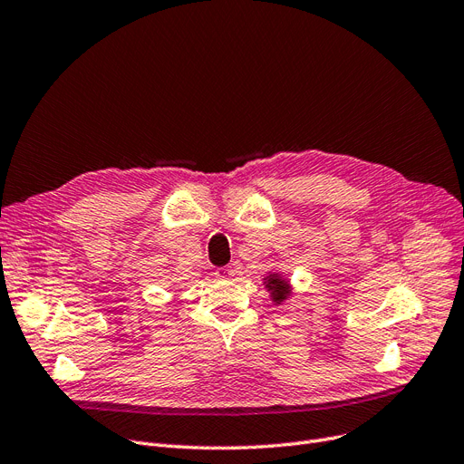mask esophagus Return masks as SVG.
<instances>
[{"mask_svg":"<svg viewBox=\"0 0 464 464\" xmlns=\"http://www.w3.org/2000/svg\"><path fill=\"white\" fill-rule=\"evenodd\" d=\"M215 276H217V279L228 281V279L234 277V270H232V268H218V270L215 272Z\"/></svg>","mask_w":464,"mask_h":464,"instance_id":"obj_1","label":"esophagus"}]
</instances>
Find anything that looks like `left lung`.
Masks as SVG:
<instances>
[{
    "instance_id": "obj_1",
    "label": "left lung",
    "mask_w": 464,
    "mask_h": 464,
    "mask_svg": "<svg viewBox=\"0 0 464 464\" xmlns=\"http://www.w3.org/2000/svg\"><path fill=\"white\" fill-rule=\"evenodd\" d=\"M264 289L270 293L274 305L285 304L293 295L291 281L286 279V276H283V272H276V270L264 276Z\"/></svg>"
}]
</instances>
